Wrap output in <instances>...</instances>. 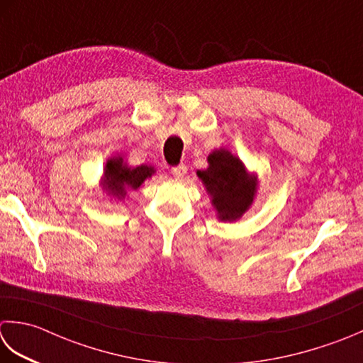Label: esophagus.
I'll list each match as a JSON object with an SVG mask.
<instances>
[{
  "label": "esophagus",
  "instance_id": "34e87169",
  "mask_svg": "<svg viewBox=\"0 0 363 363\" xmlns=\"http://www.w3.org/2000/svg\"><path fill=\"white\" fill-rule=\"evenodd\" d=\"M186 173H187V167L184 165V163H179V165H176V167L172 168V174L174 177H177V179H179V177H184V174H186Z\"/></svg>",
  "mask_w": 363,
  "mask_h": 363
}]
</instances>
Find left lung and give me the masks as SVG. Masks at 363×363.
Listing matches in <instances>:
<instances>
[{"label":"left lung","mask_w":363,"mask_h":363,"mask_svg":"<svg viewBox=\"0 0 363 363\" xmlns=\"http://www.w3.org/2000/svg\"><path fill=\"white\" fill-rule=\"evenodd\" d=\"M208 162L209 168L196 174L212 195L220 218L225 222L239 218L253 201L257 179L248 176L242 162L226 149L212 152Z\"/></svg>","instance_id":"left-lung-1"}]
</instances>
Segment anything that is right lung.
Wrapping results in <instances>:
<instances>
[{
	"label": "right lung",
	"instance_id": "right-lung-1",
	"mask_svg": "<svg viewBox=\"0 0 363 363\" xmlns=\"http://www.w3.org/2000/svg\"><path fill=\"white\" fill-rule=\"evenodd\" d=\"M154 169L151 167L141 165L137 168H129L124 165L121 157H113L106 162L104 187L108 194L118 196L119 200L125 195V189H138L145 182L146 177H151Z\"/></svg>",
	"mask_w": 363,
	"mask_h": 363
}]
</instances>
